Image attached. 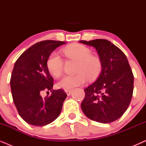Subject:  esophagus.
<instances>
[{
    "label": "esophagus",
    "instance_id": "1",
    "mask_svg": "<svg viewBox=\"0 0 146 146\" xmlns=\"http://www.w3.org/2000/svg\"><path fill=\"white\" fill-rule=\"evenodd\" d=\"M65 92L66 93V94L68 96H69V95H70V94L72 92V90H65Z\"/></svg>",
    "mask_w": 146,
    "mask_h": 146
}]
</instances>
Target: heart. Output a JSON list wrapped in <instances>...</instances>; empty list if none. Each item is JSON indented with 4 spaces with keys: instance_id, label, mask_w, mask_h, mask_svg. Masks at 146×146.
<instances>
[{
    "instance_id": "obj_1",
    "label": "heart",
    "mask_w": 146,
    "mask_h": 146,
    "mask_svg": "<svg viewBox=\"0 0 146 146\" xmlns=\"http://www.w3.org/2000/svg\"><path fill=\"white\" fill-rule=\"evenodd\" d=\"M63 53L66 56L78 62L76 73L75 76H66L58 82L57 86L65 90L82 85L88 78L94 80L101 72L102 64L98 58L92 55L89 48L80 44H74L64 48ZM49 72L55 77H59L63 72L64 61L58 54L54 52L50 55L46 62Z\"/></svg>"
}]
</instances>
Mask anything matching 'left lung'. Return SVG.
<instances>
[{"instance_id": "8db88e82", "label": "left lung", "mask_w": 146, "mask_h": 146, "mask_svg": "<svg viewBox=\"0 0 146 146\" xmlns=\"http://www.w3.org/2000/svg\"><path fill=\"white\" fill-rule=\"evenodd\" d=\"M96 50L102 64L97 80L84 89L81 104L88 118L108 123L122 115L130 104L133 90V75L124 53L105 39L80 40Z\"/></svg>"}]
</instances>
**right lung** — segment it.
<instances>
[{"label": "right lung", "instance_id": "right-lung-1", "mask_svg": "<svg viewBox=\"0 0 146 146\" xmlns=\"http://www.w3.org/2000/svg\"><path fill=\"white\" fill-rule=\"evenodd\" d=\"M65 43L38 42L24 52L15 64L10 82L13 102L19 115L29 124L46 125L61 112L67 94L62 89L52 90L54 79L46 62L52 52ZM44 90H50L51 95L43 99L40 94Z\"/></svg>", "mask_w": 146, "mask_h": 146}]
</instances>
